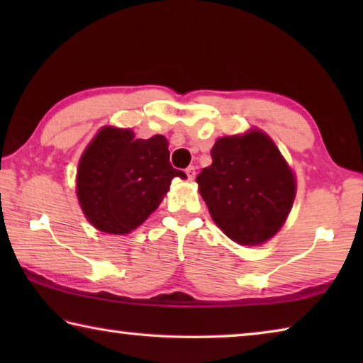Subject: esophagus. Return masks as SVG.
Instances as JSON below:
<instances>
[{
	"label": "esophagus",
	"mask_w": 363,
	"mask_h": 363,
	"mask_svg": "<svg viewBox=\"0 0 363 363\" xmlns=\"http://www.w3.org/2000/svg\"><path fill=\"white\" fill-rule=\"evenodd\" d=\"M186 174H187L189 179H195V174H196L195 167H189V168L186 169Z\"/></svg>",
	"instance_id": "esophagus-1"
}]
</instances>
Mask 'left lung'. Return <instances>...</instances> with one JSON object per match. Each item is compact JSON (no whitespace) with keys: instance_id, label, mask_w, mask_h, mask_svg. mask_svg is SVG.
Segmentation results:
<instances>
[{"instance_id":"left-lung-1","label":"left lung","mask_w":363,"mask_h":363,"mask_svg":"<svg viewBox=\"0 0 363 363\" xmlns=\"http://www.w3.org/2000/svg\"><path fill=\"white\" fill-rule=\"evenodd\" d=\"M211 167L196 176L214 223L240 245H259L279 232L296 184L275 144L261 131L220 138Z\"/></svg>"}]
</instances>
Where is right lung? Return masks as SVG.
Listing matches in <instances>:
<instances>
[{
	"label": "right lung",
	"mask_w": 363,
	"mask_h": 363,
	"mask_svg": "<svg viewBox=\"0 0 363 363\" xmlns=\"http://www.w3.org/2000/svg\"><path fill=\"white\" fill-rule=\"evenodd\" d=\"M174 177L186 173L171 167L167 138L104 128L79 160L77 194L96 229L121 235L157 210Z\"/></svg>",
	"instance_id": "1"
}]
</instances>
